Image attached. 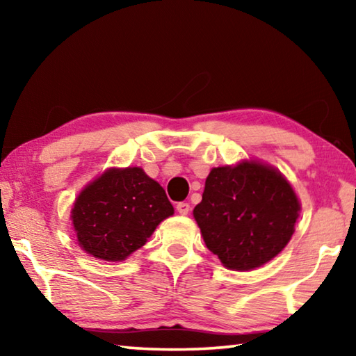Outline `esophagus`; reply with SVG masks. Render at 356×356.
<instances>
[{
	"label": "esophagus",
	"mask_w": 356,
	"mask_h": 356,
	"mask_svg": "<svg viewBox=\"0 0 356 356\" xmlns=\"http://www.w3.org/2000/svg\"><path fill=\"white\" fill-rule=\"evenodd\" d=\"M176 210L180 215H188L190 212V204L188 202H179L176 206Z\"/></svg>",
	"instance_id": "obj_1"
}]
</instances>
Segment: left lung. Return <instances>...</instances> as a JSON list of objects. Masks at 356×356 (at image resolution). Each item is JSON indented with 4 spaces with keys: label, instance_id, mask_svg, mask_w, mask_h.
<instances>
[{
    "label": "left lung",
    "instance_id": "8db88e82",
    "mask_svg": "<svg viewBox=\"0 0 356 356\" xmlns=\"http://www.w3.org/2000/svg\"><path fill=\"white\" fill-rule=\"evenodd\" d=\"M300 204L292 186L270 166L213 168L193 210L207 248L231 270H251L282 251Z\"/></svg>",
    "mask_w": 356,
    "mask_h": 356
}]
</instances>
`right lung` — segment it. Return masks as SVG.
Listing matches in <instances>:
<instances>
[{
    "instance_id": "add662e5",
    "label": "right lung",
    "mask_w": 356,
    "mask_h": 356,
    "mask_svg": "<svg viewBox=\"0 0 356 356\" xmlns=\"http://www.w3.org/2000/svg\"><path fill=\"white\" fill-rule=\"evenodd\" d=\"M174 213L159 182L141 168L110 170L88 185L72 209L81 248L104 261H124Z\"/></svg>"
}]
</instances>
